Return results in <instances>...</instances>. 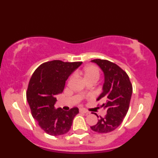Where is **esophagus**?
I'll return each instance as SVG.
<instances>
[{
  "label": "esophagus",
  "mask_w": 158,
  "mask_h": 158,
  "mask_svg": "<svg viewBox=\"0 0 158 158\" xmlns=\"http://www.w3.org/2000/svg\"><path fill=\"white\" fill-rule=\"evenodd\" d=\"M79 112H80V113H85V114H88L89 113L86 110H85V109H82V108L81 109H79Z\"/></svg>",
  "instance_id": "obj_1"
}]
</instances>
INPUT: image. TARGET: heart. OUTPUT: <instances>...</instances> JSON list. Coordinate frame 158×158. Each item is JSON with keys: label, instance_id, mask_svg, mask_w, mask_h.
Wrapping results in <instances>:
<instances>
[{"label": "heart", "instance_id": "b5f03b06", "mask_svg": "<svg viewBox=\"0 0 158 158\" xmlns=\"http://www.w3.org/2000/svg\"><path fill=\"white\" fill-rule=\"evenodd\" d=\"M79 74L84 77L85 81L94 80L97 81L99 77V70L94 65H86L83 70L79 72Z\"/></svg>", "mask_w": 158, "mask_h": 158}]
</instances>
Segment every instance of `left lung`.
Instances as JSON below:
<instances>
[{
	"instance_id": "left-lung-1",
	"label": "left lung",
	"mask_w": 158,
	"mask_h": 158,
	"mask_svg": "<svg viewBox=\"0 0 158 158\" xmlns=\"http://www.w3.org/2000/svg\"><path fill=\"white\" fill-rule=\"evenodd\" d=\"M91 62L98 65L104 73L102 93L97 100H104L101 107L107 113L105 117H100L97 124L90 128L99 133H110L122 124L127 115L133 87L127 73L117 64L104 59H94ZM94 114L99 117L96 113Z\"/></svg>"
}]
</instances>
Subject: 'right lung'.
I'll return each mask as SVG.
<instances>
[{
	"label": "right lung",
	"instance_id": "add662e5",
	"mask_svg": "<svg viewBox=\"0 0 158 158\" xmlns=\"http://www.w3.org/2000/svg\"><path fill=\"white\" fill-rule=\"evenodd\" d=\"M82 62H63L54 60L36 68L28 85L26 97L33 118L45 133L61 135L70 131L79 108L65 111L54 108L56 94L64 90L65 81Z\"/></svg>",
	"mask_w": 158,
	"mask_h": 158
}]
</instances>
